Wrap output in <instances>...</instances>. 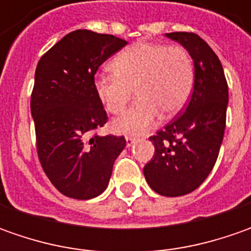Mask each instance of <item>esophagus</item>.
Listing matches in <instances>:
<instances>
[{
  "mask_svg": "<svg viewBox=\"0 0 251 251\" xmlns=\"http://www.w3.org/2000/svg\"><path fill=\"white\" fill-rule=\"evenodd\" d=\"M126 142H127V147H131L135 142V138L131 137V135H126Z\"/></svg>",
  "mask_w": 251,
  "mask_h": 251,
  "instance_id": "1",
  "label": "esophagus"
}]
</instances>
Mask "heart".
Here are the masks:
<instances>
[{"label":"heart","mask_w":251,"mask_h":251,"mask_svg":"<svg viewBox=\"0 0 251 251\" xmlns=\"http://www.w3.org/2000/svg\"><path fill=\"white\" fill-rule=\"evenodd\" d=\"M111 71L96 74L93 86L103 107L120 114L135 91L138 99L113 123L117 132L140 135L153 127L160 111L172 116L191 96L196 68L183 46L138 42L117 54Z\"/></svg>","instance_id":"obj_1"}]
</instances>
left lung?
<instances>
[{"label": "left lung", "mask_w": 251, "mask_h": 251, "mask_svg": "<svg viewBox=\"0 0 251 251\" xmlns=\"http://www.w3.org/2000/svg\"><path fill=\"white\" fill-rule=\"evenodd\" d=\"M166 36L191 54L196 81L184 111L150 137L155 153L144 166V176L158 194L178 197L200 187L217 162L229 91L218 55L198 34L173 32Z\"/></svg>", "instance_id": "obj_1"}]
</instances>
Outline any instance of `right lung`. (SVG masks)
<instances>
[{
    "mask_svg": "<svg viewBox=\"0 0 251 251\" xmlns=\"http://www.w3.org/2000/svg\"><path fill=\"white\" fill-rule=\"evenodd\" d=\"M127 44L113 34L75 30L39 60L30 96L36 151L49 180L75 200L101 194L126 138L99 137L107 123L93 81L110 55Z\"/></svg>",
    "mask_w": 251,
    "mask_h": 251,
    "instance_id": "add662e5",
    "label": "right lung"
}]
</instances>
